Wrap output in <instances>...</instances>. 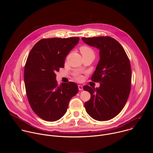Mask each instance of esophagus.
Returning a JSON list of instances; mask_svg holds the SVG:
<instances>
[{
  "label": "esophagus",
  "instance_id": "34e87169",
  "mask_svg": "<svg viewBox=\"0 0 153 153\" xmlns=\"http://www.w3.org/2000/svg\"><path fill=\"white\" fill-rule=\"evenodd\" d=\"M78 88H79V90H80V91L83 90V86L81 85H78Z\"/></svg>",
  "mask_w": 153,
  "mask_h": 153
}]
</instances>
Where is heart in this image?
Returning <instances> with one entry per match:
<instances>
[{
	"label": "heart",
	"mask_w": 153,
	"mask_h": 153,
	"mask_svg": "<svg viewBox=\"0 0 153 153\" xmlns=\"http://www.w3.org/2000/svg\"><path fill=\"white\" fill-rule=\"evenodd\" d=\"M80 51L82 53L83 56H92L93 57H94V51H93V50L88 47V46H82L80 48ZM76 79L78 80H81L82 79V77L81 76H77L76 77Z\"/></svg>",
	"instance_id": "b5f03b06"
}]
</instances>
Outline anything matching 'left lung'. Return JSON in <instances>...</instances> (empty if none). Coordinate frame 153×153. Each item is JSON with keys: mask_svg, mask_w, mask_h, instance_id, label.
Masks as SVG:
<instances>
[{"mask_svg": "<svg viewBox=\"0 0 153 153\" xmlns=\"http://www.w3.org/2000/svg\"><path fill=\"white\" fill-rule=\"evenodd\" d=\"M82 40L100 50V60L91 77L93 81L100 83V86H83L91 94V99L85 103L86 111L96 120H110L122 111L129 95L132 76L129 60L122 45L112 37Z\"/></svg>", "mask_w": 153, "mask_h": 153, "instance_id": "8db88e82", "label": "left lung"}]
</instances>
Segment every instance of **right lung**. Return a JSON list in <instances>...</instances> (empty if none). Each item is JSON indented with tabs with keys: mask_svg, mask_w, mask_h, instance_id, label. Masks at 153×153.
I'll return each mask as SVG.
<instances>
[{
	"mask_svg": "<svg viewBox=\"0 0 153 153\" xmlns=\"http://www.w3.org/2000/svg\"><path fill=\"white\" fill-rule=\"evenodd\" d=\"M79 40L78 37L43 39L28 55L24 69L27 96L33 111L46 121L62 117L70 99L78 93L74 82L58 85L56 72L64 67L65 58Z\"/></svg>",
	"mask_w": 153,
	"mask_h": 153,
	"instance_id": "obj_1",
	"label": "right lung"
}]
</instances>
